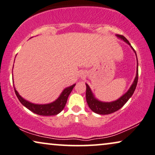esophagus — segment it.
I'll list each match as a JSON object with an SVG mask.
<instances>
[{
  "label": "esophagus",
  "instance_id": "obj_1",
  "mask_svg": "<svg viewBox=\"0 0 155 155\" xmlns=\"http://www.w3.org/2000/svg\"><path fill=\"white\" fill-rule=\"evenodd\" d=\"M86 72L84 71H81L79 72V77L81 78V79H84V78L86 77Z\"/></svg>",
  "mask_w": 155,
  "mask_h": 155
}]
</instances>
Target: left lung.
I'll use <instances>...</instances> for the list:
<instances>
[{
	"label": "left lung",
	"mask_w": 155,
	"mask_h": 155,
	"mask_svg": "<svg viewBox=\"0 0 155 155\" xmlns=\"http://www.w3.org/2000/svg\"><path fill=\"white\" fill-rule=\"evenodd\" d=\"M116 37L119 39H120V40L124 41V42H126L127 45H129L130 47H131V49H133L134 52H135L136 58H137V71H136V76L133 84H132V85L130 86L129 89L127 90V91L126 93H125L122 96L120 97L118 99L110 102H104L97 99L96 97L94 96V95L93 94L92 91L89 87V86H88L87 84H86V102H87L88 106L90 108L91 110L94 111V113H97V114L108 115L118 110L119 109H120L125 104H126L127 101H128L129 99L130 98V97L133 96V93L135 91L136 88V86H137L138 80V61L137 54H136L135 49L133 48V47H132L131 45L130 44L128 40H127L124 36L116 35Z\"/></svg>",
	"instance_id": "obj_1"
}]
</instances>
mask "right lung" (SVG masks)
<instances>
[{"label":"right lung","mask_w":155,"mask_h":155,"mask_svg":"<svg viewBox=\"0 0 155 155\" xmlns=\"http://www.w3.org/2000/svg\"><path fill=\"white\" fill-rule=\"evenodd\" d=\"M75 85L76 84H74L73 85L64 88L62 91V92L61 93V94L59 95V96L54 101L47 104H35L28 101L24 99L18 94V92L15 89V86H14V89H15V94L18 97V100L20 101V102L25 107H26L27 108L32 111V112L36 113L38 115L49 116V115H54L59 114L64 108L65 105L67 104L68 97H69L70 93L71 92L72 89H73Z\"/></svg>","instance_id":"obj_1"}]
</instances>
